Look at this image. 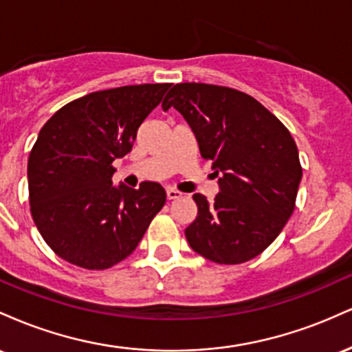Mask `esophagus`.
Here are the masks:
<instances>
[{"mask_svg": "<svg viewBox=\"0 0 352 352\" xmlns=\"http://www.w3.org/2000/svg\"><path fill=\"white\" fill-rule=\"evenodd\" d=\"M180 197H182V192H179V190L167 188V199L168 200H177V199H180Z\"/></svg>", "mask_w": 352, "mask_h": 352, "instance_id": "esophagus-1", "label": "esophagus"}]
</instances>
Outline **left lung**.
Returning a JSON list of instances; mask_svg holds the SVG:
<instances>
[{"label": "left lung", "mask_w": 352, "mask_h": 352, "mask_svg": "<svg viewBox=\"0 0 352 352\" xmlns=\"http://www.w3.org/2000/svg\"><path fill=\"white\" fill-rule=\"evenodd\" d=\"M175 107L212 160L220 192L212 204L195 193L197 218L185 228L193 252L238 265L265 252L296 204L302 168L288 129L256 99L232 87L175 84L162 109Z\"/></svg>", "instance_id": "obj_1"}]
</instances>
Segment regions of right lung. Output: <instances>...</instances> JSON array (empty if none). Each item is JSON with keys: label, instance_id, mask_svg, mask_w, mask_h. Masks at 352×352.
<instances>
[{"label": "right lung", "instance_id": "obj_1", "mask_svg": "<svg viewBox=\"0 0 352 352\" xmlns=\"http://www.w3.org/2000/svg\"><path fill=\"white\" fill-rule=\"evenodd\" d=\"M170 84L91 92L43 125L28 160L31 215L50 248L86 270L125 260L165 204L155 182L112 185V162L132 151L137 129Z\"/></svg>", "mask_w": 352, "mask_h": 352}]
</instances>
